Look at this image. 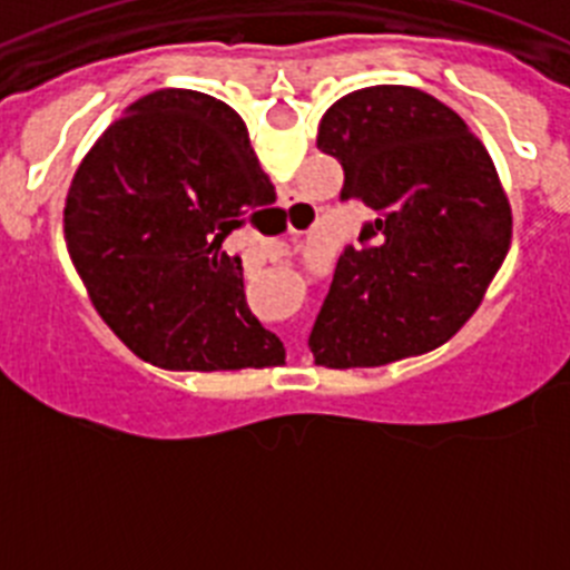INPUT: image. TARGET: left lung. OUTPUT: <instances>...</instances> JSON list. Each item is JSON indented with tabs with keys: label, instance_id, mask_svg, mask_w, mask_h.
Here are the masks:
<instances>
[{
	"label": "left lung",
	"instance_id": "8db88e82",
	"mask_svg": "<svg viewBox=\"0 0 570 570\" xmlns=\"http://www.w3.org/2000/svg\"><path fill=\"white\" fill-rule=\"evenodd\" d=\"M316 148L340 159V199L376 219L345 248L311 331L322 367H380L434 351L480 308L511 248V205L456 110L374 85L325 110Z\"/></svg>",
	"mask_w": 570,
	"mask_h": 570
}]
</instances>
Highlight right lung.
<instances>
[{
  "label": "right lung",
  "mask_w": 570,
  "mask_h": 570,
  "mask_svg": "<svg viewBox=\"0 0 570 570\" xmlns=\"http://www.w3.org/2000/svg\"><path fill=\"white\" fill-rule=\"evenodd\" d=\"M276 203L242 116L199 90L136 99L85 154L65 199V242L105 325L165 371L285 362L245 305L223 242Z\"/></svg>",
  "instance_id": "obj_1"
}]
</instances>
